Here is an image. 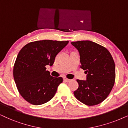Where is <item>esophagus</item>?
<instances>
[{
    "instance_id": "obj_1",
    "label": "esophagus",
    "mask_w": 128,
    "mask_h": 128,
    "mask_svg": "<svg viewBox=\"0 0 128 128\" xmlns=\"http://www.w3.org/2000/svg\"><path fill=\"white\" fill-rule=\"evenodd\" d=\"M64 80L65 81V82H70L71 81V80H70V79L66 78V77H64Z\"/></svg>"
}]
</instances>
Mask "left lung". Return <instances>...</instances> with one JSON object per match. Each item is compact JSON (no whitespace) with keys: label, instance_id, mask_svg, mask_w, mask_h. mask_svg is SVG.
I'll return each instance as SVG.
<instances>
[{"label":"left lung","instance_id":"left-lung-1","mask_svg":"<svg viewBox=\"0 0 128 128\" xmlns=\"http://www.w3.org/2000/svg\"><path fill=\"white\" fill-rule=\"evenodd\" d=\"M71 44L78 50L81 68L86 80H77L78 88L74 92L77 100L87 106L102 103L110 93L115 82V65L112 56L104 46L90 41Z\"/></svg>","mask_w":128,"mask_h":128}]
</instances>
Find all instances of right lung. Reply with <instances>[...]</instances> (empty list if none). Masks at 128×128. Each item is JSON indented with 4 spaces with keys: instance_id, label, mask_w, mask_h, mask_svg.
Segmentation results:
<instances>
[{
    "instance_id": "obj_1",
    "label": "right lung",
    "mask_w": 128,
    "mask_h": 128,
    "mask_svg": "<svg viewBox=\"0 0 128 128\" xmlns=\"http://www.w3.org/2000/svg\"><path fill=\"white\" fill-rule=\"evenodd\" d=\"M68 41L42 40L25 45L18 54L14 66V82L20 94L34 105L42 104L54 96L62 77H54L46 71Z\"/></svg>"
}]
</instances>
